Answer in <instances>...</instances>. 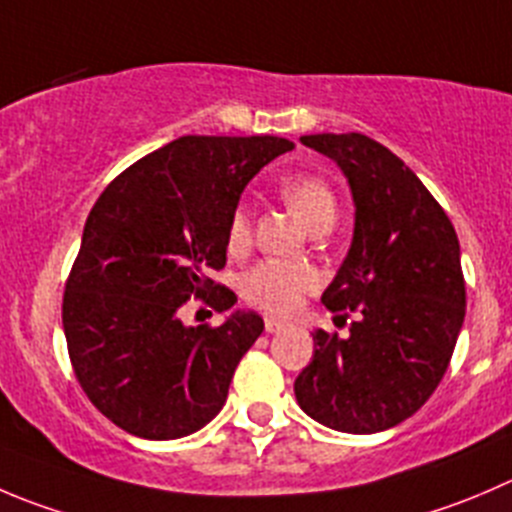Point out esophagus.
I'll use <instances>...</instances> for the list:
<instances>
[{"mask_svg":"<svg viewBox=\"0 0 512 512\" xmlns=\"http://www.w3.org/2000/svg\"><path fill=\"white\" fill-rule=\"evenodd\" d=\"M264 326H266V332L276 334V332H284L286 326H289V321H286V319H276V316H266Z\"/></svg>","mask_w":512,"mask_h":512,"instance_id":"1","label":"esophagus"}]
</instances>
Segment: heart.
<instances>
[{
    "mask_svg": "<svg viewBox=\"0 0 512 512\" xmlns=\"http://www.w3.org/2000/svg\"><path fill=\"white\" fill-rule=\"evenodd\" d=\"M281 196L296 211V216L311 228L334 223L337 218V198L329 183L316 175L289 178L281 186ZM251 241V211L238 206L228 221V248L243 251ZM321 274L309 261L266 259L241 276V296L248 304L271 314H289L304 301L306 294L319 286Z\"/></svg>",
    "mask_w": 512,
    "mask_h": 512,
    "instance_id": "1",
    "label": "heart"
}]
</instances>
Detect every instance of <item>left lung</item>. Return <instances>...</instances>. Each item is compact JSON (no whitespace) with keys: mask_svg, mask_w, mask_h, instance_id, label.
Wrapping results in <instances>:
<instances>
[{"mask_svg":"<svg viewBox=\"0 0 512 512\" xmlns=\"http://www.w3.org/2000/svg\"><path fill=\"white\" fill-rule=\"evenodd\" d=\"M332 158L354 198V236L321 301L357 319L349 337L316 329L294 382L311 420L352 435L405 422L445 377L465 319L460 243L422 180L362 133L304 135Z\"/></svg>","mask_w":512,"mask_h":512,"instance_id":"8db88e82","label":"left lung"}]
</instances>
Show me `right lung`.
<instances>
[{"mask_svg":"<svg viewBox=\"0 0 512 512\" xmlns=\"http://www.w3.org/2000/svg\"><path fill=\"white\" fill-rule=\"evenodd\" d=\"M294 148L274 135H183L145 155L100 193L62 299L72 369L120 430L175 440L226 405L243 354L264 332L256 311L186 326L191 296L236 304L208 271L226 266L228 221L248 180ZM211 293L208 300L205 294Z\"/></svg>","mask_w":512,"mask_h":512,"instance_id":"obj_1","label":"right lung"}]
</instances>
